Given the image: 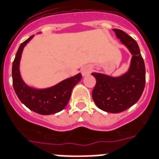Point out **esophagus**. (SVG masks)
Wrapping results in <instances>:
<instances>
[{"instance_id": "34e87169", "label": "esophagus", "mask_w": 159, "mask_h": 159, "mask_svg": "<svg viewBox=\"0 0 159 159\" xmlns=\"http://www.w3.org/2000/svg\"><path fill=\"white\" fill-rule=\"evenodd\" d=\"M91 71H92V67L90 66H85L81 69V72H82V76H87V75L90 74Z\"/></svg>"}]
</instances>
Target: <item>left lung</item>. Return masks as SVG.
Masks as SVG:
<instances>
[{
    "label": "left lung",
    "instance_id": "8db88e82",
    "mask_svg": "<svg viewBox=\"0 0 159 159\" xmlns=\"http://www.w3.org/2000/svg\"><path fill=\"white\" fill-rule=\"evenodd\" d=\"M116 36L132 54L128 71L119 77L93 72L96 85L93 99L102 111L118 113L123 112L139 101L145 87V65L136 41L124 31L113 29Z\"/></svg>",
    "mask_w": 159,
    "mask_h": 159
}]
</instances>
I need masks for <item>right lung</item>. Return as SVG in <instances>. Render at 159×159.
<instances>
[{
	"label": "right lung",
	"instance_id": "obj_1",
	"mask_svg": "<svg viewBox=\"0 0 159 159\" xmlns=\"http://www.w3.org/2000/svg\"><path fill=\"white\" fill-rule=\"evenodd\" d=\"M33 36L20 45L12 64L13 88L18 98L26 107L42 115H51L61 112L68 103L71 91L82 79V74L58 82L57 84L47 88H35L24 82L20 72V61L23 49L33 38Z\"/></svg>",
	"mask_w": 159,
	"mask_h": 159
}]
</instances>
